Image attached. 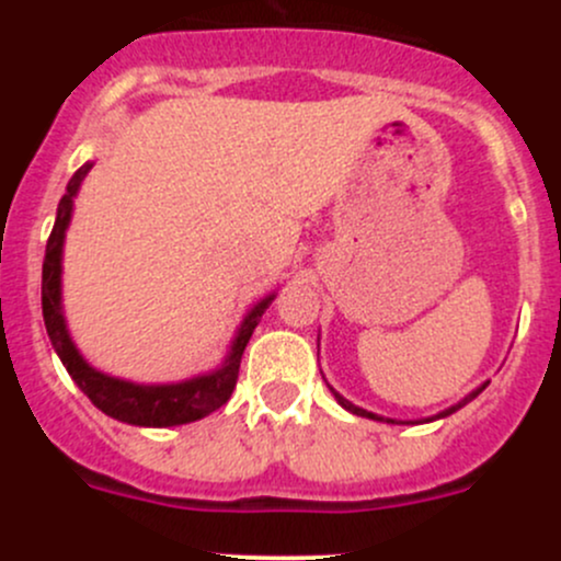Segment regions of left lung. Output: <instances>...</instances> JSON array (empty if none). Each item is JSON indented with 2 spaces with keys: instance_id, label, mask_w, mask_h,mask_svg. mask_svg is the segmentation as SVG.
<instances>
[{
  "instance_id": "8db88e82",
  "label": "left lung",
  "mask_w": 561,
  "mask_h": 561,
  "mask_svg": "<svg viewBox=\"0 0 561 561\" xmlns=\"http://www.w3.org/2000/svg\"><path fill=\"white\" fill-rule=\"evenodd\" d=\"M485 386H489V382H483V386H480L478 390H472V393H469V396H463V399H461V401H458V404H454V407H448V410H443V412H439V415L428 417V421H437V417H448V415H454V412H456V410H461V407H463V404H469V401H472V399H474V396H478V393H480V390H483ZM328 388H331V386H328ZM331 393H333V396H336V401H339V404H342V407H344V410H350V412H353V415H360V417H371V421H386V423H396V421H390V417L375 415V412H369V410H360V407L350 404V401H347V399H344V396H339V393H336V390H333V388H331Z\"/></svg>"
}]
</instances>
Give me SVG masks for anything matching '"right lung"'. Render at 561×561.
<instances>
[{
    "label": "right lung",
    "mask_w": 561,
    "mask_h": 561,
    "mask_svg": "<svg viewBox=\"0 0 561 561\" xmlns=\"http://www.w3.org/2000/svg\"><path fill=\"white\" fill-rule=\"evenodd\" d=\"M89 171H92V162L78 168L70 184H67L65 197H61L59 208H56V222L48 236V247H45L43 320L50 344H54L56 355L61 358L65 369L70 371L72 380L78 382V388L105 415L116 417L122 423H133V426L154 428L201 421V417L219 410L230 399V393H233L236 380H239L241 355H244L249 336H252L254 325H257L265 309L271 307L274 296H265L263 301L249 309L239 333H236L233 344H230V353L225 358V364L219 369L208 371V375H197L184 382H168V386H138V382L118 380V377L103 375L94 366H89L83 360V355L78 353L76 344H72L65 314H61V247H65L67 225H70L72 217V203H76L81 181L87 179Z\"/></svg>",
    "instance_id": "right-lung-1"
}]
</instances>
